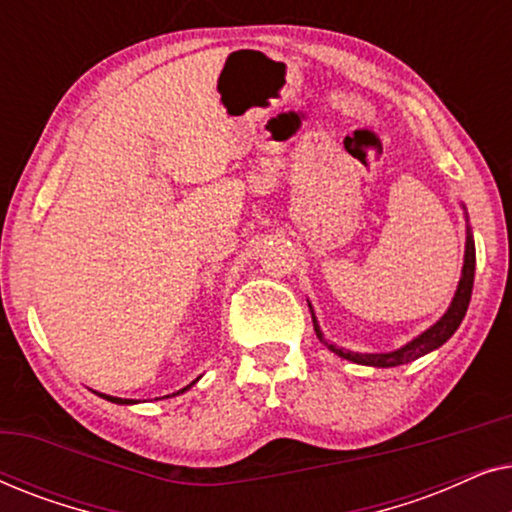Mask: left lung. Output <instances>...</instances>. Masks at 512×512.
<instances>
[{"label": "left lung", "instance_id": "1", "mask_svg": "<svg viewBox=\"0 0 512 512\" xmlns=\"http://www.w3.org/2000/svg\"><path fill=\"white\" fill-rule=\"evenodd\" d=\"M464 207V205H461ZM464 214H466V207H464ZM473 277H475V242H473V233H471V226H468V214H466V251H464V268H461V277H459V284H457V291H454V298L450 307H447L443 317H440L436 324L426 328L417 335V338H412L410 342H405L403 347L394 349V352H377V354H368V352H352V349H345V347H338L333 345V342H328L324 338V331H321L317 317H314V310L310 305V300H307V305H310V312H312V324H314V333H317V338L324 342V345L331 349L333 354L342 356V359L352 361V363H361V366H373V368H394V366H403V363H410L419 359V356L433 352V349L443 347L447 340L452 338L454 331H457L461 321L466 317V310H468V303H471V293H473Z\"/></svg>", "mask_w": 512, "mask_h": 512}]
</instances>
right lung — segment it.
<instances>
[{
	"label": "right lung",
	"mask_w": 512,
	"mask_h": 512,
	"mask_svg": "<svg viewBox=\"0 0 512 512\" xmlns=\"http://www.w3.org/2000/svg\"><path fill=\"white\" fill-rule=\"evenodd\" d=\"M198 380H200V377H198ZM198 380H195V382H198ZM195 382H191V384H188V387H184V389H179L177 394H172V396H179V394H184V391L191 389ZM95 394H97V391H95ZM97 396L107 398V401H111V403H118V405H135V403H139V401H132V398H118V396H109V394H97ZM163 398H170V396H163ZM156 401H158V398H156Z\"/></svg>",
	"instance_id": "right-lung-1"
}]
</instances>
